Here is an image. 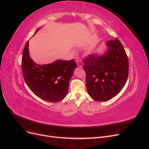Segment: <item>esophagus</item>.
Returning <instances> with one entry per match:
<instances>
[{"label":"esophagus","mask_w":149,"mask_h":149,"mask_svg":"<svg viewBox=\"0 0 149 149\" xmlns=\"http://www.w3.org/2000/svg\"><path fill=\"white\" fill-rule=\"evenodd\" d=\"M76 63H77L78 66H79V67H80V68H82V67H83V63H82L81 61H79V60H77V61H76Z\"/></svg>","instance_id":"obj_1"}]
</instances>
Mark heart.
Returning <instances> with one entry per match:
<instances>
[{
    "label": "heart",
    "instance_id": "heart-1",
    "mask_svg": "<svg viewBox=\"0 0 149 149\" xmlns=\"http://www.w3.org/2000/svg\"><path fill=\"white\" fill-rule=\"evenodd\" d=\"M90 52H91V49H89V50H88V53H89Z\"/></svg>",
    "mask_w": 149,
    "mask_h": 149
}]
</instances>
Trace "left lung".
Segmentation results:
<instances>
[{"label":"left lung","instance_id":"obj_1","mask_svg":"<svg viewBox=\"0 0 149 149\" xmlns=\"http://www.w3.org/2000/svg\"><path fill=\"white\" fill-rule=\"evenodd\" d=\"M107 50L102 55L92 54L83 60L89 95L97 101L111 100L119 94L127 79L128 58L119 40L106 42Z\"/></svg>","mask_w":149,"mask_h":149}]
</instances>
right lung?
<instances>
[{"instance_id":"obj_1","label":"right lung","mask_w":149,"mask_h":149,"mask_svg":"<svg viewBox=\"0 0 149 149\" xmlns=\"http://www.w3.org/2000/svg\"><path fill=\"white\" fill-rule=\"evenodd\" d=\"M29 40L25 44L22 58V73L26 84L36 96L43 100H63L68 91L76 62L74 60H58L48 65L36 64L29 56Z\"/></svg>"}]
</instances>
